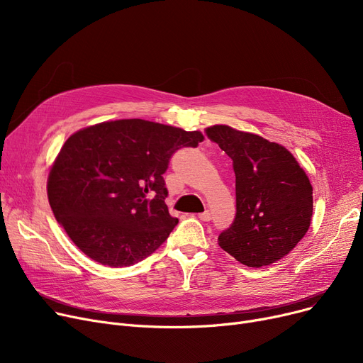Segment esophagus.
Returning a JSON list of instances; mask_svg holds the SVG:
<instances>
[{"label":"esophagus","mask_w":363,"mask_h":363,"mask_svg":"<svg viewBox=\"0 0 363 363\" xmlns=\"http://www.w3.org/2000/svg\"><path fill=\"white\" fill-rule=\"evenodd\" d=\"M199 218H200L201 220H204V222H208V220H211V219H212V213H211V212H208V211H206V212L200 213V215H199Z\"/></svg>","instance_id":"34e87169"}]
</instances>
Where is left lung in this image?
Here are the masks:
<instances>
[{"label":"left lung","instance_id":"obj_1","mask_svg":"<svg viewBox=\"0 0 363 363\" xmlns=\"http://www.w3.org/2000/svg\"><path fill=\"white\" fill-rule=\"evenodd\" d=\"M233 159L237 215L219 234L220 249L240 263L260 268L289 255L308 233L312 185L291 152L250 132L226 125L206 129Z\"/></svg>","mask_w":363,"mask_h":363}]
</instances>
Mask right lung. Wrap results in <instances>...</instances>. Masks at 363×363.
<instances>
[{
  "label": "right lung",
  "instance_id": "1",
  "mask_svg": "<svg viewBox=\"0 0 363 363\" xmlns=\"http://www.w3.org/2000/svg\"><path fill=\"white\" fill-rule=\"evenodd\" d=\"M201 132L143 119L85 128L67 138L48 177V201L70 240L92 260L122 268L164 242L170 216L163 174L174 152Z\"/></svg>",
  "mask_w": 363,
  "mask_h": 363
}]
</instances>
